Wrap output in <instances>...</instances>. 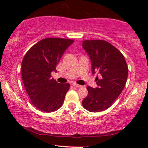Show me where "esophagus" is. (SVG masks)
Here are the masks:
<instances>
[{"instance_id":"obj_1","label":"esophagus","mask_w":148,"mask_h":148,"mask_svg":"<svg viewBox=\"0 0 148 148\" xmlns=\"http://www.w3.org/2000/svg\"><path fill=\"white\" fill-rule=\"evenodd\" d=\"M72 86H74V87H76V88H81V86H80V85L76 84V83H73Z\"/></svg>"}]
</instances>
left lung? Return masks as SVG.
<instances>
[{"instance_id": "left-lung-1", "label": "left lung", "mask_w": 148, "mask_h": 148, "mask_svg": "<svg viewBox=\"0 0 148 148\" xmlns=\"http://www.w3.org/2000/svg\"><path fill=\"white\" fill-rule=\"evenodd\" d=\"M82 46L90 58L92 72L97 75L95 81L98 86H88V96L83 100V106L90 112L104 111L123 90L128 66L122 53L105 40H84Z\"/></svg>"}]
</instances>
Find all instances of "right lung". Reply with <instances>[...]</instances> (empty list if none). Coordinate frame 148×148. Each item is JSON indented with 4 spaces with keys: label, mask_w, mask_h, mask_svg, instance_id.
Masks as SVG:
<instances>
[{
    "label": "right lung",
    "mask_w": 148,
    "mask_h": 148,
    "mask_svg": "<svg viewBox=\"0 0 148 148\" xmlns=\"http://www.w3.org/2000/svg\"><path fill=\"white\" fill-rule=\"evenodd\" d=\"M74 40L49 37L40 40L27 51L21 62L23 85L34 106L50 113L62 106L70 85L51 78L62 54Z\"/></svg>",
    "instance_id": "right-lung-1"
}]
</instances>
